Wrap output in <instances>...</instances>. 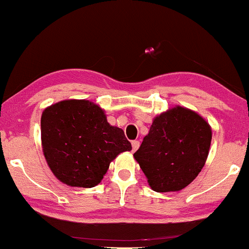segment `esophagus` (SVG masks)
<instances>
[{
    "mask_svg": "<svg viewBox=\"0 0 249 249\" xmlns=\"http://www.w3.org/2000/svg\"><path fill=\"white\" fill-rule=\"evenodd\" d=\"M138 147H139V142L138 141H133L132 142V151H133V152H134V151L138 150Z\"/></svg>",
    "mask_w": 249,
    "mask_h": 249,
    "instance_id": "esophagus-1",
    "label": "esophagus"
}]
</instances>
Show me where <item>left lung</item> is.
Returning a JSON list of instances; mask_svg holds the SVG:
<instances>
[{"label": "left lung", "mask_w": 249, "mask_h": 249, "mask_svg": "<svg viewBox=\"0 0 249 249\" xmlns=\"http://www.w3.org/2000/svg\"><path fill=\"white\" fill-rule=\"evenodd\" d=\"M212 130L198 113L177 107L156 117L134 159L156 192L180 191L206 162Z\"/></svg>", "instance_id": "obj_1"}]
</instances>
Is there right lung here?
<instances>
[{
	"instance_id": "right-lung-1",
	"label": "right lung",
	"mask_w": 249,
	"mask_h": 249,
	"mask_svg": "<svg viewBox=\"0 0 249 249\" xmlns=\"http://www.w3.org/2000/svg\"><path fill=\"white\" fill-rule=\"evenodd\" d=\"M41 136L50 170L73 187L96 186L110 162L131 142L122 128L111 126L104 111L89 101H63L42 113Z\"/></svg>"
}]
</instances>
